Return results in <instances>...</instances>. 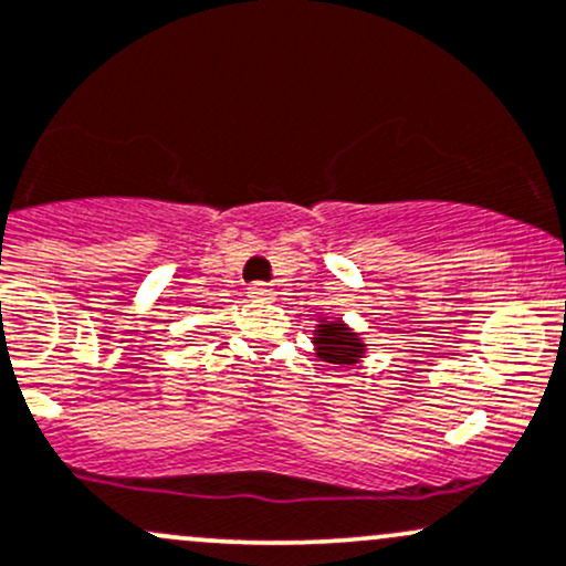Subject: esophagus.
I'll return each instance as SVG.
<instances>
[{"instance_id": "obj_1", "label": "esophagus", "mask_w": 566, "mask_h": 566, "mask_svg": "<svg viewBox=\"0 0 566 566\" xmlns=\"http://www.w3.org/2000/svg\"><path fill=\"white\" fill-rule=\"evenodd\" d=\"M247 293H250V297H254V301H271L273 297L271 284H265V282L250 284V290H247Z\"/></svg>"}]
</instances>
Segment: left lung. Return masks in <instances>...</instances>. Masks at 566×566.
I'll return each instance as SVG.
<instances>
[{"instance_id":"obj_1","label":"left lung","mask_w":566,"mask_h":566,"mask_svg":"<svg viewBox=\"0 0 566 566\" xmlns=\"http://www.w3.org/2000/svg\"><path fill=\"white\" fill-rule=\"evenodd\" d=\"M314 346L322 363L338 365V368L359 363V357L365 354L359 333H354L340 319H322V325H316L314 331Z\"/></svg>"}]
</instances>
